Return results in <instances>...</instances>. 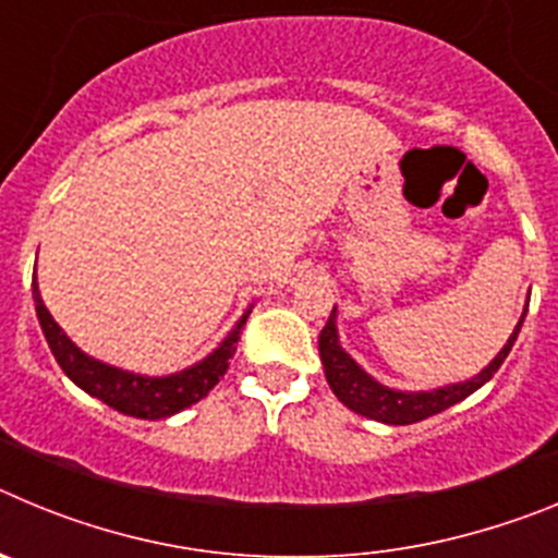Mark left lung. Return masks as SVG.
<instances>
[{
	"label": "left lung",
	"instance_id": "8db88e82",
	"mask_svg": "<svg viewBox=\"0 0 558 558\" xmlns=\"http://www.w3.org/2000/svg\"><path fill=\"white\" fill-rule=\"evenodd\" d=\"M525 313H529V304L522 310L520 322H517L514 332L506 340V347H502L489 366L481 368L475 377L463 379V383H450V386L433 388V391H399V388H388L383 386V383H377L372 374L363 372V368L357 366V360H354L347 349L340 347L338 307H332L327 327L318 335V352H322L324 377H327L335 397H338L349 411L360 413V416L366 418H374V422H383V425H413V422H422V418L447 411V408H452L456 402H461V399H466L470 393H475L481 386H486V383L495 377L497 368L502 366V360L509 357L517 335H520L522 329V322H525Z\"/></svg>",
	"mask_w": 558,
	"mask_h": 558
}]
</instances>
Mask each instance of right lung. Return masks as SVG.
Here are the masks:
<instances>
[{
  "label": "right lung",
  "instance_id": "obj_1",
  "mask_svg": "<svg viewBox=\"0 0 558 558\" xmlns=\"http://www.w3.org/2000/svg\"><path fill=\"white\" fill-rule=\"evenodd\" d=\"M33 302H36V315L44 329V338H47L49 349L56 354L63 374L77 388H83V391L92 393L95 399L106 402L108 408L136 418H167L172 413L195 405L198 399H204L211 388L218 386L220 377L229 368L231 354L236 352V340H240L243 324L251 313V310H245L243 318L223 338V343L211 354H206L204 360H198L195 366L181 368L175 374H165V377H147V374L108 366V363H102V360L92 357L81 347H75L69 340V335L58 327L56 318L49 315V310L44 307L36 279H33Z\"/></svg>",
  "mask_w": 558,
  "mask_h": 558
}]
</instances>
